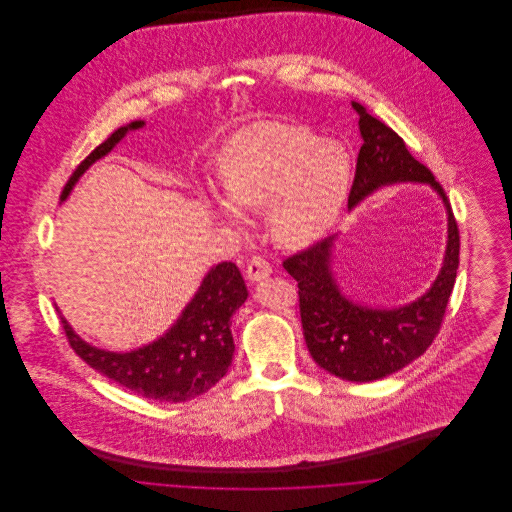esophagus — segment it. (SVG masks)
<instances>
[{
  "label": "esophagus",
  "mask_w": 512,
  "mask_h": 512,
  "mask_svg": "<svg viewBox=\"0 0 512 512\" xmlns=\"http://www.w3.org/2000/svg\"><path fill=\"white\" fill-rule=\"evenodd\" d=\"M270 272H272L270 263H268L265 257H261V255H253V257L247 261L245 274H247V278H249L251 282H261V280H265V278L270 276Z\"/></svg>",
  "instance_id": "esophagus-1"
}]
</instances>
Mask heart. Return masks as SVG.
I'll return each instance as SVG.
<instances>
[{"instance_id":"1","label":"heart","mask_w":512,"mask_h":512,"mask_svg":"<svg viewBox=\"0 0 512 512\" xmlns=\"http://www.w3.org/2000/svg\"><path fill=\"white\" fill-rule=\"evenodd\" d=\"M351 180L347 149L313 130L261 121L222 149V194L240 211H265L274 242L303 247L338 217Z\"/></svg>"}]
</instances>
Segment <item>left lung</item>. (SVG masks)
<instances>
[{"label": "left lung", "instance_id": "8db88e82", "mask_svg": "<svg viewBox=\"0 0 512 512\" xmlns=\"http://www.w3.org/2000/svg\"><path fill=\"white\" fill-rule=\"evenodd\" d=\"M363 146L349 192V207L380 186L395 182H426L447 209V249L432 288L411 305L399 309H368L345 299L332 276L330 255L334 238L309 245L284 259L297 280L299 315L311 357L320 368L349 382H372L418 359L436 340L459 268V226L438 180L416 161L403 138L366 113L357 101Z\"/></svg>", "mask_w": 512, "mask_h": 512}]
</instances>
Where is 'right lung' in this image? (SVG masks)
<instances>
[{
  "instance_id": "1",
  "label": "right lung",
  "mask_w": 512,
  "mask_h": 512,
  "mask_svg": "<svg viewBox=\"0 0 512 512\" xmlns=\"http://www.w3.org/2000/svg\"><path fill=\"white\" fill-rule=\"evenodd\" d=\"M142 126L144 121L130 122L99 144L71 174L61 201L92 163L117 146L128 130ZM245 299L247 288L240 268L224 261L203 278L199 292L171 330L142 349L130 353L103 351L80 340L65 318L61 317V322L74 353L99 374L147 399L180 403L211 390L228 372L234 355L230 318Z\"/></svg>"
}]
</instances>
